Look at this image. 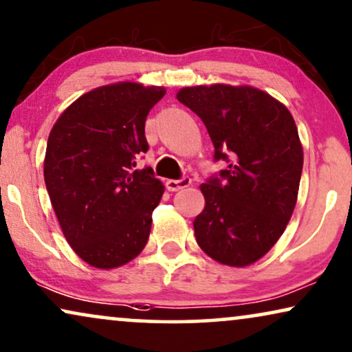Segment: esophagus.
<instances>
[{"label": "esophagus", "mask_w": 352, "mask_h": 352, "mask_svg": "<svg viewBox=\"0 0 352 352\" xmlns=\"http://www.w3.org/2000/svg\"><path fill=\"white\" fill-rule=\"evenodd\" d=\"M191 185V179L190 177H182L180 180H167L166 182V188L168 191H179L182 188H186V186Z\"/></svg>", "instance_id": "obj_1"}]
</instances>
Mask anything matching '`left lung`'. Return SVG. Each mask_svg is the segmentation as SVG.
I'll return each mask as SVG.
<instances>
[{"label": "left lung", "instance_id": "1", "mask_svg": "<svg viewBox=\"0 0 352 352\" xmlns=\"http://www.w3.org/2000/svg\"><path fill=\"white\" fill-rule=\"evenodd\" d=\"M177 100L204 122L214 161L227 162L201 185L196 241L220 264L250 265L278 241L296 206L302 146L293 116L252 87H186Z\"/></svg>", "mask_w": 352, "mask_h": 352}]
</instances>
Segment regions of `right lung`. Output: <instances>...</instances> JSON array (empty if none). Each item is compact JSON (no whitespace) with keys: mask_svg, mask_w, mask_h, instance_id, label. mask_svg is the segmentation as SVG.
I'll return each mask as SVG.
<instances>
[{"mask_svg":"<svg viewBox=\"0 0 352 352\" xmlns=\"http://www.w3.org/2000/svg\"><path fill=\"white\" fill-rule=\"evenodd\" d=\"M162 87L119 82L78 98L51 130L45 184L70 248L87 264L114 269L146 246L164 185L151 167L144 122Z\"/></svg>","mask_w":352,"mask_h":352,"instance_id":"1","label":"right lung"}]
</instances>
